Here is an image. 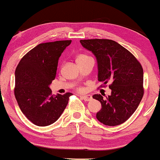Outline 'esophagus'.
Listing matches in <instances>:
<instances>
[{"instance_id":"esophagus-1","label":"esophagus","mask_w":160,"mask_h":160,"mask_svg":"<svg viewBox=\"0 0 160 160\" xmlns=\"http://www.w3.org/2000/svg\"><path fill=\"white\" fill-rule=\"evenodd\" d=\"M81 98L82 99H84L85 102H89L90 100H92V96L90 95H84V96H81Z\"/></svg>"}]
</instances>
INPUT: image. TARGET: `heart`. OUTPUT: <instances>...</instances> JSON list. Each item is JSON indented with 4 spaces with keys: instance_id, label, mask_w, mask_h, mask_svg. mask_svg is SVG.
<instances>
[{
    "instance_id": "1",
    "label": "heart",
    "mask_w": 160,
    "mask_h": 160,
    "mask_svg": "<svg viewBox=\"0 0 160 160\" xmlns=\"http://www.w3.org/2000/svg\"><path fill=\"white\" fill-rule=\"evenodd\" d=\"M87 58H88V56H87L86 55H79V56H78L76 57V61L77 63L81 62H82V61L85 60ZM77 90H78V91H82V88H78V89H77Z\"/></svg>"
}]
</instances>
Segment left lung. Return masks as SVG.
<instances>
[{"instance_id":"1","label":"left lung","mask_w":160,"mask_h":160,"mask_svg":"<svg viewBox=\"0 0 160 160\" xmlns=\"http://www.w3.org/2000/svg\"><path fill=\"white\" fill-rule=\"evenodd\" d=\"M80 42L96 57L101 86L111 83L110 96H92L102 104L96 118L105 125H121L134 113L143 97L142 67L131 52L114 41L96 38Z\"/></svg>"}]
</instances>
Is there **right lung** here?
Instances as JSON below:
<instances>
[{
	"instance_id": "right-lung-1",
	"label": "right lung",
	"mask_w": 160,
	"mask_h": 160,
	"mask_svg": "<svg viewBox=\"0 0 160 160\" xmlns=\"http://www.w3.org/2000/svg\"><path fill=\"white\" fill-rule=\"evenodd\" d=\"M71 40L43 43L23 56L15 70L14 93L22 113L37 126L50 125L60 117L72 94L53 96L49 88L58 58Z\"/></svg>"
}]
</instances>
